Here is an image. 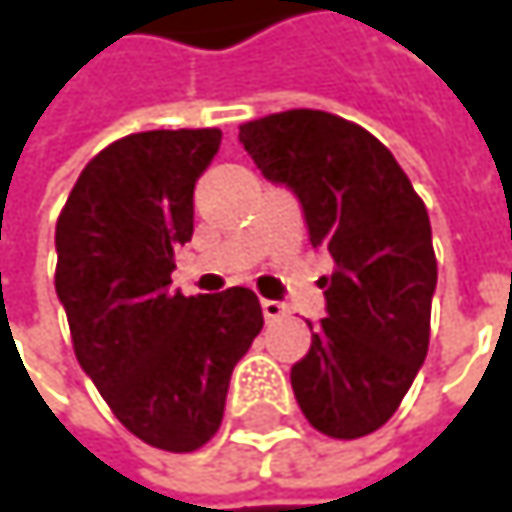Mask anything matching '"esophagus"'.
Here are the masks:
<instances>
[{"instance_id": "obj_1", "label": "esophagus", "mask_w": 512, "mask_h": 512, "mask_svg": "<svg viewBox=\"0 0 512 512\" xmlns=\"http://www.w3.org/2000/svg\"><path fill=\"white\" fill-rule=\"evenodd\" d=\"M260 308H263L266 323H278L281 317H287V305H284V302H278V299H263V302H260Z\"/></svg>"}]
</instances>
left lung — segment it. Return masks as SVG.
<instances>
[{
	"instance_id": "8db88e82",
	"label": "left lung",
	"mask_w": 512,
	"mask_h": 512,
	"mask_svg": "<svg viewBox=\"0 0 512 512\" xmlns=\"http://www.w3.org/2000/svg\"><path fill=\"white\" fill-rule=\"evenodd\" d=\"M240 142L296 195L311 246L335 260L320 278L326 317L308 323L311 350L290 367L296 403L332 439L367 436L427 358L439 278L427 207L391 151L338 115H266L240 127Z\"/></svg>"
}]
</instances>
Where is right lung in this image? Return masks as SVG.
<instances>
[{
	"label": "right lung",
	"mask_w": 512,
	"mask_h": 512,
	"mask_svg": "<svg viewBox=\"0 0 512 512\" xmlns=\"http://www.w3.org/2000/svg\"><path fill=\"white\" fill-rule=\"evenodd\" d=\"M219 145V130L133 133L82 168L55 225V293L79 367L133 436L171 454L216 436L231 373L263 329L249 287L171 290Z\"/></svg>",
	"instance_id": "add662e5"
}]
</instances>
